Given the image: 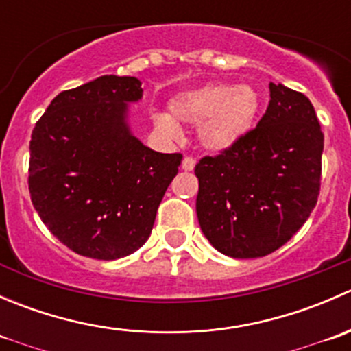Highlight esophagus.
Listing matches in <instances>:
<instances>
[{
    "mask_svg": "<svg viewBox=\"0 0 351 351\" xmlns=\"http://www.w3.org/2000/svg\"><path fill=\"white\" fill-rule=\"evenodd\" d=\"M195 159L192 158V156H185L183 158V162H182V168L185 169V171H192L193 168H195Z\"/></svg>",
    "mask_w": 351,
    "mask_h": 351,
    "instance_id": "1",
    "label": "esophagus"
}]
</instances>
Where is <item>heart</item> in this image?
<instances>
[{"mask_svg": "<svg viewBox=\"0 0 351 351\" xmlns=\"http://www.w3.org/2000/svg\"><path fill=\"white\" fill-rule=\"evenodd\" d=\"M258 91L247 84L210 83L183 91L169 101V115L156 117V127L176 137V123L198 125V139L207 151L222 153L234 147L253 129L260 112Z\"/></svg>", "mask_w": 351, "mask_h": 351, "instance_id": "obj_1", "label": "heart"}]
</instances>
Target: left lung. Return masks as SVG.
<instances>
[{"label": "left lung", "mask_w": 351, "mask_h": 351, "mask_svg": "<svg viewBox=\"0 0 351 351\" xmlns=\"http://www.w3.org/2000/svg\"><path fill=\"white\" fill-rule=\"evenodd\" d=\"M324 136L306 95L270 83V104L234 147L195 166L197 217L212 246L231 258L274 253L317 204Z\"/></svg>", "instance_id": "obj_1"}]
</instances>
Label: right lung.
Wrapping results in <instances>:
<instances>
[{"mask_svg":"<svg viewBox=\"0 0 351 351\" xmlns=\"http://www.w3.org/2000/svg\"><path fill=\"white\" fill-rule=\"evenodd\" d=\"M132 76H100L61 91L32 130L28 190L49 231L74 253L117 260L149 238L183 156L130 134L127 110L143 97Z\"/></svg>","mask_w":351,"mask_h":351,"instance_id":"1","label":"right lung"}]
</instances>
